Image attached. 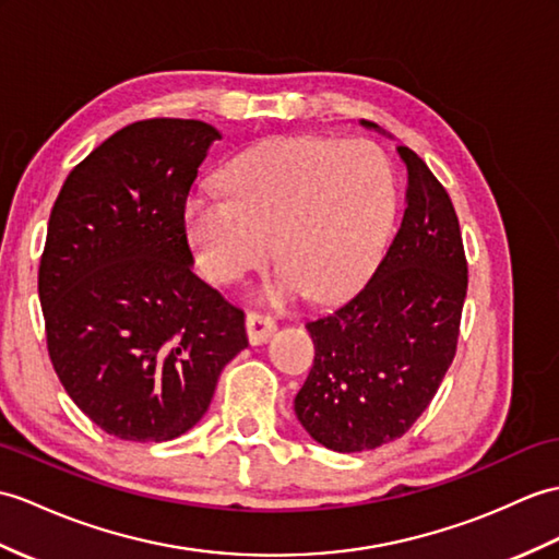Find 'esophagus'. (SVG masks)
Wrapping results in <instances>:
<instances>
[{
  "label": "esophagus",
  "mask_w": 559,
  "mask_h": 559,
  "mask_svg": "<svg viewBox=\"0 0 559 559\" xmlns=\"http://www.w3.org/2000/svg\"><path fill=\"white\" fill-rule=\"evenodd\" d=\"M245 329H248V338L252 345H262L271 338V335H274L276 321L259 314V311H250V314L245 317Z\"/></svg>",
  "instance_id": "obj_1"
}]
</instances>
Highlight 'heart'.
<instances>
[{
    "label": "heart",
    "instance_id": "b5f03b06",
    "mask_svg": "<svg viewBox=\"0 0 559 559\" xmlns=\"http://www.w3.org/2000/svg\"><path fill=\"white\" fill-rule=\"evenodd\" d=\"M226 192L198 190L186 204L188 238L202 274L226 285L281 264L262 288L269 302L307 290L333 302L357 290L391 230L397 186L381 147L293 135L262 142L224 174Z\"/></svg>",
    "mask_w": 559,
    "mask_h": 559
}]
</instances>
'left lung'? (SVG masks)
Instances as JSON below:
<instances>
[{"instance_id": "1", "label": "left lung", "mask_w": 559, "mask_h": 559, "mask_svg": "<svg viewBox=\"0 0 559 559\" xmlns=\"http://www.w3.org/2000/svg\"><path fill=\"white\" fill-rule=\"evenodd\" d=\"M397 154L407 166V206L391 248L365 288L307 321L314 365L295 414L335 452L373 450L409 431L457 349L466 297L460 221L431 168L409 147Z\"/></svg>"}]
</instances>
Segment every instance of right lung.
Segmentation results:
<instances>
[{
    "label": "right lung",
    "mask_w": 559,
    "mask_h": 559,
    "mask_svg": "<svg viewBox=\"0 0 559 559\" xmlns=\"http://www.w3.org/2000/svg\"><path fill=\"white\" fill-rule=\"evenodd\" d=\"M214 126L150 119L78 164L51 206L37 274L49 359L102 431L183 436L248 347L245 314L192 274L186 202Z\"/></svg>",
    "instance_id": "obj_1"
}]
</instances>
